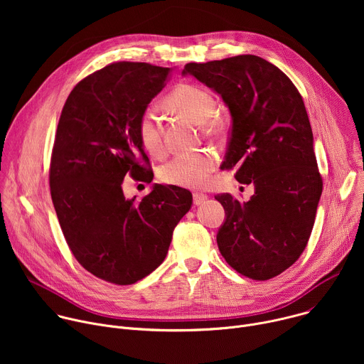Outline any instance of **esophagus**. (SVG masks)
Instances as JSON below:
<instances>
[{
	"instance_id": "34e87169",
	"label": "esophagus",
	"mask_w": 364,
	"mask_h": 364,
	"mask_svg": "<svg viewBox=\"0 0 364 364\" xmlns=\"http://www.w3.org/2000/svg\"><path fill=\"white\" fill-rule=\"evenodd\" d=\"M207 198H209V197H207L205 194H198V193H196V194L193 196V201H194V204H196V205L204 204V203L207 201Z\"/></svg>"
}]
</instances>
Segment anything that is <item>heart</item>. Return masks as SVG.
I'll return each mask as SVG.
<instances>
[{"label":"heart","mask_w":364,"mask_h":364,"mask_svg":"<svg viewBox=\"0 0 364 364\" xmlns=\"http://www.w3.org/2000/svg\"><path fill=\"white\" fill-rule=\"evenodd\" d=\"M166 105L176 114L201 125L204 132H216L219 121L216 97L196 85H180L166 99ZM136 135L141 146L152 157L164 152L161 122L154 109H145L136 124ZM216 157L212 152H183L177 154L160 168V180L166 184L183 188H201L209 183L216 168Z\"/></svg>","instance_id":"b5f03b06"}]
</instances>
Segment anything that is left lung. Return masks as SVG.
I'll list each match as a JSON object with an SVG mask.
<instances>
[{"label":"left lung","mask_w":364,"mask_h":364,"mask_svg":"<svg viewBox=\"0 0 364 364\" xmlns=\"http://www.w3.org/2000/svg\"><path fill=\"white\" fill-rule=\"evenodd\" d=\"M186 75L229 108L232 132L220 168L237 167L235 178L255 187L243 203L215 196L226 212L219 250L239 274L271 279L304 252L323 191L304 100L282 70L253 55L188 63Z\"/></svg>","instance_id":"obj_1"}]
</instances>
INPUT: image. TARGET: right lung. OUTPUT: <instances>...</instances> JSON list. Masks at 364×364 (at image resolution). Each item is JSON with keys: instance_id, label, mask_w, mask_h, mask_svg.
I'll list each match as a JSON object with an SVG mask.
<instances>
[{"instance_id": "obj_1", "label": "right lung", "mask_w": 364, "mask_h": 364, "mask_svg": "<svg viewBox=\"0 0 364 364\" xmlns=\"http://www.w3.org/2000/svg\"><path fill=\"white\" fill-rule=\"evenodd\" d=\"M170 76V68L148 63L109 65L75 86L59 119L51 200L77 262L111 284L131 285L157 269L191 207L184 188L154 184L141 201L122 191L125 176L152 181L136 124Z\"/></svg>"}]
</instances>
